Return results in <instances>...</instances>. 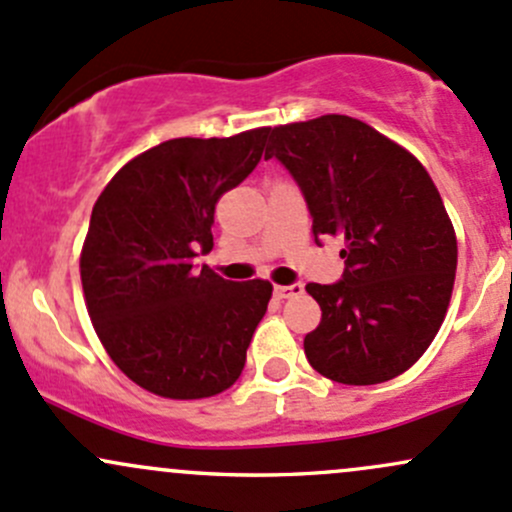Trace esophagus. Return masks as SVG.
I'll return each mask as SVG.
<instances>
[{"mask_svg":"<svg viewBox=\"0 0 512 512\" xmlns=\"http://www.w3.org/2000/svg\"><path fill=\"white\" fill-rule=\"evenodd\" d=\"M274 294H277L279 299L301 297V294H304V284L294 282V284H284V287H274Z\"/></svg>","mask_w":512,"mask_h":512,"instance_id":"1","label":"esophagus"}]
</instances>
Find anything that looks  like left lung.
<instances>
[{
    "mask_svg": "<svg viewBox=\"0 0 512 512\" xmlns=\"http://www.w3.org/2000/svg\"><path fill=\"white\" fill-rule=\"evenodd\" d=\"M265 159L297 181L314 238L341 235L336 284H306L321 324L306 333L311 368L333 383L375 385L412 368L444 321L456 235L427 169L365 122L324 115L267 129Z\"/></svg>",
    "mask_w": 512,
    "mask_h": 512,
    "instance_id": "left-lung-1",
    "label": "left lung"
}]
</instances>
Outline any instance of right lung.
I'll return each mask as SVG.
<instances>
[{
    "label": "right lung",
    "mask_w": 512,
    "mask_h": 512,
    "mask_svg": "<svg viewBox=\"0 0 512 512\" xmlns=\"http://www.w3.org/2000/svg\"><path fill=\"white\" fill-rule=\"evenodd\" d=\"M265 139L267 127L161 142L95 203L80 255L88 314L117 368L154 395H218L245 368L272 284L228 282L193 260L211 252L215 203L260 164Z\"/></svg>",
    "instance_id": "obj_1"
}]
</instances>
